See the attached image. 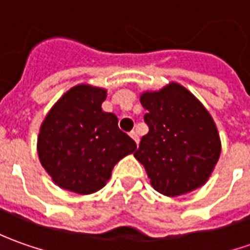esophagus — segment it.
<instances>
[{
	"instance_id": "esophagus-1",
	"label": "esophagus",
	"mask_w": 250,
	"mask_h": 250,
	"mask_svg": "<svg viewBox=\"0 0 250 250\" xmlns=\"http://www.w3.org/2000/svg\"><path fill=\"white\" fill-rule=\"evenodd\" d=\"M129 135H130V138L135 140V143L138 145V143H139V136H138V133H136V132H130Z\"/></svg>"
}]
</instances>
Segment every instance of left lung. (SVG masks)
Returning <instances> with one entry per match:
<instances>
[{"label": "left lung", "mask_w": 250, "mask_h": 250, "mask_svg": "<svg viewBox=\"0 0 250 250\" xmlns=\"http://www.w3.org/2000/svg\"><path fill=\"white\" fill-rule=\"evenodd\" d=\"M140 103L149 132L133 156L151 187L169 197L203 187L221 154L216 122L206 107L177 82L143 91Z\"/></svg>", "instance_id": "8db88e82"}]
</instances>
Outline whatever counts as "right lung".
<instances>
[{"mask_svg":"<svg viewBox=\"0 0 250 250\" xmlns=\"http://www.w3.org/2000/svg\"><path fill=\"white\" fill-rule=\"evenodd\" d=\"M107 89L79 83L47 112L37 136V156L61 189L90 195L105 187L114 166L136 143L118 128V118L101 108Z\"/></svg>","mask_w":250,"mask_h":250,"instance_id":"obj_1","label":"right lung"}]
</instances>
